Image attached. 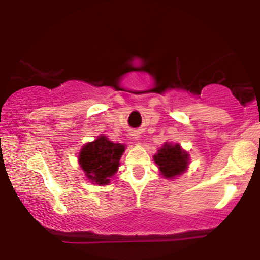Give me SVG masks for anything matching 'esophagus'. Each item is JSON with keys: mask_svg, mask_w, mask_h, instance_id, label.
Here are the masks:
<instances>
[{"mask_svg": "<svg viewBox=\"0 0 260 260\" xmlns=\"http://www.w3.org/2000/svg\"><path fill=\"white\" fill-rule=\"evenodd\" d=\"M132 137H133L134 139L139 138V132H134V133H132Z\"/></svg>", "mask_w": 260, "mask_h": 260, "instance_id": "esophagus-1", "label": "esophagus"}]
</instances>
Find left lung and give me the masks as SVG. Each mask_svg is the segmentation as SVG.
Wrapping results in <instances>:
<instances>
[{
  "label": "left lung",
  "instance_id": "obj_1",
  "mask_svg": "<svg viewBox=\"0 0 260 260\" xmlns=\"http://www.w3.org/2000/svg\"><path fill=\"white\" fill-rule=\"evenodd\" d=\"M155 162L159 166L161 174L165 177L172 178L183 174L188 165V154L182 150L178 144L171 145L166 143L157 154L154 155Z\"/></svg>",
  "mask_w": 260,
  "mask_h": 260
}]
</instances>
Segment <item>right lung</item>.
I'll return each instance as SVG.
<instances>
[{
    "mask_svg": "<svg viewBox=\"0 0 260 260\" xmlns=\"http://www.w3.org/2000/svg\"><path fill=\"white\" fill-rule=\"evenodd\" d=\"M124 145L111 143L106 137L88 143L79 154V164L86 177L92 183L107 184L110 177L116 174Z\"/></svg>",
    "mask_w": 260,
    "mask_h": 260,
    "instance_id": "right-lung-1",
    "label": "right lung"
}]
</instances>
